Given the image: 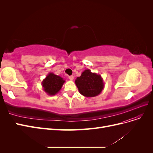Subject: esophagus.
Wrapping results in <instances>:
<instances>
[{"label": "esophagus", "instance_id": "34e87169", "mask_svg": "<svg viewBox=\"0 0 153 153\" xmlns=\"http://www.w3.org/2000/svg\"><path fill=\"white\" fill-rule=\"evenodd\" d=\"M69 79L70 80H73V79H74V76H73V75H71V76H69Z\"/></svg>", "mask_w": 153, "mask_h": 153}]
</instances>
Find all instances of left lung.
Returning a JSON list of instances; mask_svg holds the SVG:
<instances>
[{
  "label": "left lung",
  "instance_id": "8db88e82",
  "mask_svg": "<svg viewBox=\"0 0 153 153\" xmlns=\"http://www.w3.org/2000/svg\"><path fill=\"white\" fill-rule=\"evenodd\" d=\"M75 84L80 93L87 98L99 95L104 89L103 79L101 76L92 73L89 69H85L80 76L76 78Z\"/></svg>",
  "mask_w": 153,
  "mask_h": 153
}]
</instances>
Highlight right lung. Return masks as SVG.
<instances>
[{"label": "right lung", "mask_w": 153, "mask_h": 153, "mask_svg": "<svg viewBox=\"0 0 153 153\" xmlns=\"http://www.w3.org/2000/svg\"><path fill=\"white\" fill-rule=\"evenodd\" d=\"M65 82L63 78L53 73H49L41 82L43 91L49 96H54L60 91Z\"/></svg>", "instance_id": "right-lung-1"}]
</instances>
